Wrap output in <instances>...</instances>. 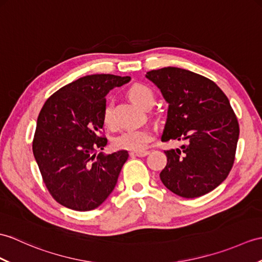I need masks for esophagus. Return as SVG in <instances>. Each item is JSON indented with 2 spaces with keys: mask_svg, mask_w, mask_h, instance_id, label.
I'll use <instances>...</instances> for the list:
<instances>
[{
  "mask_svg": "<svg viewBox=\"0 0 262 262\" xmlns=\"http://www.w3.org/2000/svg\"><path fill=\"white\" fill-rule=\"evenodd\" d=\"M149 151L147 150H142V151H132L130 153V156H138V157H144L146 155H148Z\"/></svg>",
  "mask_w": 262,
  "mask_h": 262,
  "instance_id": "34e87169",
  "label": "esophagus"
}]
</instances>
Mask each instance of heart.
Here are the masks:
<instances>
[{
  "mask_svg": "<svg viewBox=\"0 0 262 262\" xmlns=\"http://www.w3.org/2000/svg\"><path fill=\"white\" fill-rule=\"evenodd\" d=\"M129 99L142 108H147L153 105L154 94L150 88L143 83H135L128 89ZM103 123L106 126L114 125L111 107L106 106L103 109ZM153 138V133L147 127H137L120 132L113 139V144L118 149H127L133 151H142Z\"/></svg>",
  "mask_w": 262,
  "mask_h": 262,
  "instance_id": "b5f03b06",
  "label": "heart"
}]
</instances>
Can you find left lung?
<instances>
[{
    "label": "left lung",
    "mask_w": 262,
    "mask_h": 262,
    "mask_svg": "<svg viewBox=\"0 0 262 262\" xmlns=\"http://www.w3.org/2000/svg\"><path fill=\"white\" fill-rule=\"evenodd\" d=\"M145 77L168 103L162 142H183L180 148L164 151L163 184L186 199L213 191L232 168L239 139L228 97L210 79L176 67L151 70Z\"/></svg>",
    "instance_id": "obj_1"
}]
</instances>
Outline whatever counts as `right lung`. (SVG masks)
Instances as JSON below:
<instances>
[{
	"label": "right lung",
	"mask_w": 262,
	"mask_h": 262,
	"mask_svg": "<svg viewBox=\"0 0 262 262\" xmlns=\"http://www.w3.org/2000/svg\"><path fill=\"white\" fill-rule=\"evenodd\" d=\"M130 77L84 76L48 98L36 120L33 155L52 198L75 211L94 210L117 183L128 151L103 154L105 96Z\"/></svg>",
	"instance_id": "obj_1"
}]
</instances>
